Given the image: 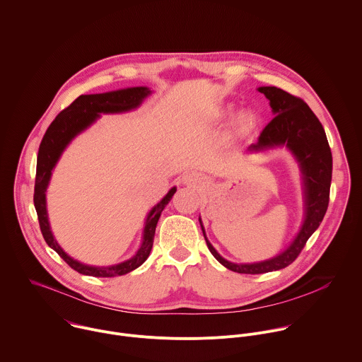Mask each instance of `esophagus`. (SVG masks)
<instances>
[{"label":"esophagus","mask_w":362,"mask_h":362,"mask_svg":"<svg viewBox=\"0 0 362 362\" xmlns=\"http://www.w3.org/2000/svg\"><path fill=\"white\" fill-rule=\"evenodd\" d=\"M184 184L187 185H191V187H199L204 184V178L201 175H198L197 173H188L184 175L182 178Z\"/></svg>","instance_id":"34e87169"}]
</instances>
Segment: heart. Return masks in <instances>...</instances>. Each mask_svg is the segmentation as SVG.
<instances>
[{
	"label": "heart",
	"instance_id": "1",
	"mask_svg": "<svg viewBox=\"0 0 362 362\" xmlns=\"http://www.w3.org/2000/svg\"><path fill=\"white\" fill-rule=\"evenodd\" d=\"M233 113H235V107L230 106V105H226V106H222L216 110L215 117L221 122H225V120H229L233 116ZM257 122H259V119H257V115L255 112L243 110L235 119V130L239 134H247L257 126Z\"/></svg>",
	"mask_w": 362,
	"mask_h": 362
}]
</instances>
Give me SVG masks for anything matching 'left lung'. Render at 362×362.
Masks as SVG:
<instances>
[{
	"instance_id": "obj_1",
	"label": "left lung",
	"mask_w": 362,
	"mask_h": 362,
	"mask_svg": "<svg viewBox=\"0 0 362 362\" xmlns=\"http://www.w3.org/2000/svg\"><path fill=\"white\" fill-rule=\"evenodd\" d=\"M257 90L269 99L272 112L276 116L263 129L259 136V141L252 144L249 150L259 151L263 148L286 146L293 153L298 161L303 175L305 215L300 232L284 252L264 262L245 264L232 263L223 259L209 243L205 236L204 226L201 225L206 246L214 257L226 269L245 274H260L280 270L297 259L305 246V242L320 226L327 212L332 175V156L325 132L307 103L303 99L274 86H263Z\"/></svg>"
}]
</instances>
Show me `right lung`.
<instances>
[{"label":"right lung","mask_w":362,"mask_h":362,"mask_svg":"<svg viewBox=\"0 0 362 362\" xmlns=\"http://www.w3.org/2000/svg\"><path fill=\"white\" fill-rule=\"evenodd\" d=\"M151 93L148 88H127L122 90L107 92V93H98V95H82L74 103H71L65 110H62L55 120L48 127L40 150H38V160H37V175H35V189H34V205L38 214L40 228L42 236L49 247H52L74 270L79 272L81 274L95 276V277H115L130 273L132 270L141 266L153 247L156 226L160 219V215L165 205L171 201L173 195L175 194L177 188H171L168 194L150 211L146 219L144 233H143V243L137 253L119 264L113 266H89L83 264L69 255L64 252V249L55 240L49 221L47 214V198L45 192L52 175V170L55 168L61 154L66 148V146L85 129H88L92 123L99 119L100 113H122L136 109L141 105V102Z\"/></svg>","instance_id":"obj_1"}]
</instances>
